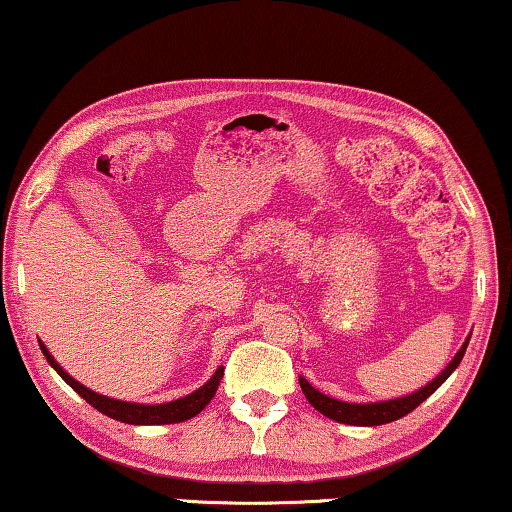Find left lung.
Listing matches in <instances>:
<instances>
[{
    "label": "left lung",
    "instance_id": "left-lung-1",
    "mask_svg": "<svg viewBox=\"0 0 512 512\" xmlns=\"http://www.w3.org/2000/svg\"><path fill=\"white\" fill-rule=\"evenodd\" d=\"M469 341H465L462 345L458 355L453 357L451 364H448L442 373H439L435 380L426 387L414 391L412 396H405V398H396V400H384V403H366V405H355V403H343V400H336V398H329L325 393H320L318 389H313L309 382L300 377V387L304 391V396L309 403L316 407L320 414L329 416V419H334L338 423H348V426H382V423H391V421H398L400 416L410 414L412 410H416L423 400H426L430 393H435L442 384L446 382V377L451 375L455 368L460 366L462 357H465V350H467Z\"/></svg>",
    "mask_w": 512,
    "mask_h": 512
}]
</instances>
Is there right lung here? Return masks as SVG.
<instances>
[{
    "instance_id": "add662e5",
    "label": "right lung",
    "mask_w": 512,
    "mask_h": 512,
    "mask_svg": "<svg viewBox=\"0 0 512 512\" xmlns=\"http://www.w3.org/2000/svg\"><path fill=\"white\" fill-rule=\"evenodd\" d=\"M41 350H43V355L47 359V364H50L54 371L64 377V382L68 384V387H73L77 393H80L86 403H89L91 407H96V410L102 412L105 416H109V419H116L121 423H132V426H162V423H180V421L192 419V416L199 414L203 407L210 403L212 396L217 393L219 380H222V375H224V366H219L215 375H212L201 389H196L194 393H190V396L174 400V403L137 405V403H125V400H114V398L100 396V393L82 387L80 382H75L73 377H70L64 371V368H61L57 361H54V357L50 355V352H47L43 343H41Z\"/></svg>"
}]
</instances>
